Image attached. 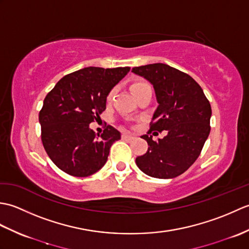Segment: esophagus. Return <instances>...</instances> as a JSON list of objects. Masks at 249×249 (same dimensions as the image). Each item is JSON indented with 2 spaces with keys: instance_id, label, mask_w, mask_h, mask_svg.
<instances>
[{
  "instance_id": "esophagus-1",
  "label": "esophagus",
  "mask_w": 249,
  "mask_h": 249,
  "mask_svg": "<svg viewBox=\"0 0 249 249\" xmlns=\"http://www.w3.org/2000/svg\"><path fill=\"white\" fill-rule=\"evenodd\" d=\"M122 138L126 139V140H133L134 139V136L130 135L129 133H124L123 135H122Z\"/></svg>"
}]
</instances>
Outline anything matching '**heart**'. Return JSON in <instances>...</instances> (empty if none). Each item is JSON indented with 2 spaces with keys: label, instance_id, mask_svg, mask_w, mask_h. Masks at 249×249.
<instances>
[{
  "label": "heart",
  "instance_id": "heart-1",
  "mask_svg": "<svg viewBox=\"0 0 249 249\" xmlns=\"http://www.w3.org/2000/svg\"><path fill=\"white\" fill-rule=\"evenodd\" d=\"M149 88H151L150 83L144 81V80H138V81H136V82H134V83H131V86H130L131 92L134 93L135 96H136V95L138 94L139 92H141L142 89H149ZM114 94H115V89H111V91L108 93V95H107V103H108V104H110L111 102H112V99H113V97H114Z\"/></svg>",
  "mask_w": 249,
  "mask_h": 249
}]
</instances>
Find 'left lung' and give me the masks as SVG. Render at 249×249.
<instances>
[{
    "mask_svg": "<svg viewBox=\"0 0 249 249\" xmlns=\"http://www.w3.org/2000/svg\"><path fill=\"white\" fill-rule=\"evenodd\" d=\"M131 71L151 82L158 103L150 130L141 137L149 147L136 158L137 166L152 178H176L196 161L208 139L210 102L192 77L167 64L134 67ZM153 130H166L167 135L154 142L148 136Z\"/></svg>",
    "mask_w": 249,
    "mask_h": 249,
    "instance_id": "obj_1",
    "label": "left lung"
}]
</instances>
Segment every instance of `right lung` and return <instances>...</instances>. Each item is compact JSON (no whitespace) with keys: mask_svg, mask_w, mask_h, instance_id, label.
Segmentation results:
<instances>
[{"mask_svg":"<svg viewBox=\"0 0 249 249\" xmlns=\"http://www.w3.org/2000/svg\"><path fill=\"white\" fill-rule=\"evenodd\" d=\"M129 67H86L63 77L39 112L41 141L54 165L72 177L92 176L108 160L121 133L108 125L96 135L89 124L106 109L107 95Z\"/></svg>","mask_w":249,"mask_h":249,"instance_id":"add662e5","label":"right lung"}]
</instances>
